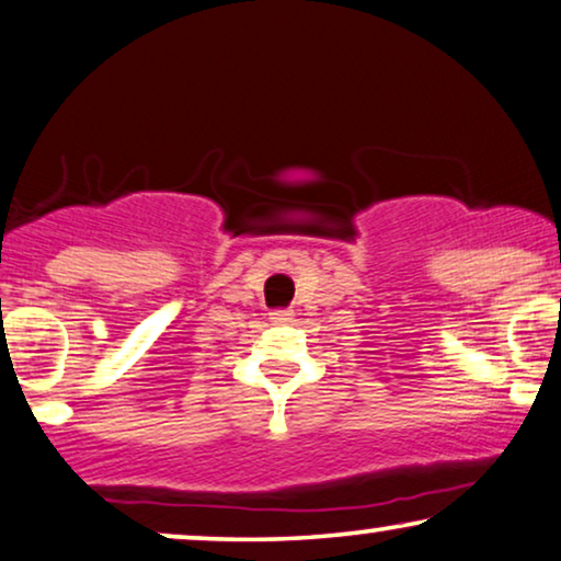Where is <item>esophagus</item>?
<instances>
[{"label":"esophagus","mask_w":561,"mask_h":561,"mask_svg":"<svg viewBox=\"0 0 561 561\" xmlns=\"http://www.w3.org/2000/svg\"><path fill=\"white\" fill-rule=\"evenodd\" d=\"M268 321H272L274 325L293 323L295 321V313H293V310H272V313H268Z\"/></svg>","instance_id":"esophagus-1"}]
</instances>
